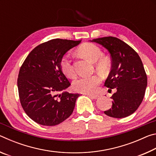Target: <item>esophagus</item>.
Instances as JSON below:
<instances>
[{
    "mask_svg": "<svg viewBox=\"0 0 156 156\" xmlns=\"http://www.w3.org/2000/svg\"><path fill=\"white\" fill-rule=\"evenodd\" d=\"M86 95H87L88 96L91 97V98H94V99H97L98 98L99 96H98V95H94V94H87Z\"/></svg>",
    "mask_w": 156,
    "mask_h": 156,
    "instance_id": "34e87169",
    "label": "esophagus"
}]
</instances>
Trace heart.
Listing matches in <instances>:
<instances>
[{
    "mask_svg": "<svg viewBox=\"0 0 156 156\" xmlns=\"http://www.w3.org/2000/svg\"><path fill=\"white\" fill-rule=\"evenodd\" d=\"M79 52L91 62H96V69L99 72L105 73L109 69V60L102 58V52L98 47L92 43H84L78 49ZM60 69L67 78L75 77L76 72L72 65V61L69 54H65L60 61ZM101 82V78L98 75L83 76L76 79L73 82V88L76 91L82 93L90 94L96 91L98 86Z\"/></svg>",
    "mask_w": 156,
    "mask_h": 156,
    "instance_id": "heart-1",
    "label": "heart"
}]
</instances>
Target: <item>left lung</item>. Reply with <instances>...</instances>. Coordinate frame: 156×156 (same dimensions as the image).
Instances as JSON below:
<instances>
[{
	"instance_id": "left-lung-1",
	"label": "left lung",
	"mask_w": 156,
	"mask_h": 156,
	"mask_svg": "<svg viewBox=\"0 0 156 156\" xmlns=\"http://www.w3.org/2000/svg\"><path fill=\"white\" fill-rule=\"evenodd\" d=\"M106 49L112 57V70L105 80L109 91L115 89L112 96V106L105 111L108 116L122 118L131 115L140 105L147 85V77L140 58L133 49L115 37L90 41Z\"/></svg>"
}]
</instances>
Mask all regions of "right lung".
<instances>
[{
	"instance_id": "1",
	"label": "right lung",
	"mask_w": 156,
	"mask_h": 156,
	"mask_svg": "<svg viewBox=\"0 0 156 156\" xmlns=\"http://www.w3.org/2000/svg\"><path fill=\"white\" fill-rule=\"evenodd\" d=\"M80 43L81 40L49 41L35 47L21 66L17 82L20 103L34 122L55 126L72 115L80 94L66 91L71 84L60 61Z\"/></svg>"
}]
</instances>
